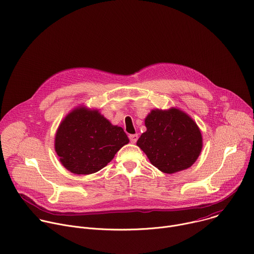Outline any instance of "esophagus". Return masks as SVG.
Masks as SVG:
<instances>
[{
	"instance_id": "obj_1",
	"label": "esophagus",
	"mask_w": 254,
	"mask_h": 254,
	"mask_svg": "<svg viewBox=\"0 0 254 254\" xmlns=\"http://www.w3.org/2000/svg\"><path fill=\"white\" fill-rule=\"evenodd\" d=\"M129 140H130V142H132V143H134V142H136V140H137V138H138V135L135 133V134H129Z\"/></svg>"
}]
</instances>
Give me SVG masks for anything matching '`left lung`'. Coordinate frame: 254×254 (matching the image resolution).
<instances>
[{
    "label": "left lung",
    "mask_w": 254,
    "mask_h": 254,
    "mask_svg": "<svg viewBox=\"0 0 254 254\" xmlns=\"http://www.w3.org/2000/svg\"><path fill=\"white\" fill-rule=\"evenodd\" d=\"M147 131L136 144L160 171L173 174L190 168L202 150L196 123L177 108L152 111L144 121Z\"/></svg>",
    "instance_id": "left-lung-1"
}]
</instances>
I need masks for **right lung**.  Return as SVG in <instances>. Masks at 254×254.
<instances>
[{
    "label": "right lung",
    "instance_id": "1",
    "mask_svg": "<svg viewBox=\"0 0 254 254\" xmlns=\"http://www.w3.org/2000/svg\"><path fill=\"white\" fill-rule=\"evenodd\" d=\"M128 142L121 127L113 126L97 111L84 107L70 113L58 127L55 151L71 173H96L110 163Z\"/></svg>",
    "mask_w": 254,
    "mask_h": 254
}]
</instances>
